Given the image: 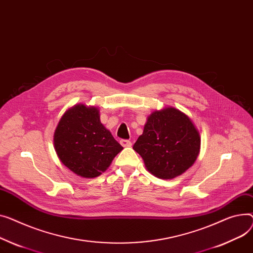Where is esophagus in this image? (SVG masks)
<instances>
[{"mask_svg":"<svg viewBox=\"0 0 253 253\" xmlns=\"http://www.w3.org/2000/svg\"><path fill=\"white\" fill-rule=\"evenodd\" d=\"M120 143H121V145L124 146V147H129V146H131V142H130L129 140H127V139H121V140H120Z\"/></svg>","mask_w":253,"mask_h":253,"instance_id":"esophagus-1","label":"esophagus"}]
</instances>
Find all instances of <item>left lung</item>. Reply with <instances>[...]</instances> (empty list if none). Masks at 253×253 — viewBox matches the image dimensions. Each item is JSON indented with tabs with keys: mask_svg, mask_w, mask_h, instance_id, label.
<instances>
[{
	"mask_svg": "<svg viewBox=\"0 0 253 253\" xmlns=\"http://www.w3.org/2000/svg\"><path fill=\"white\" fill-rule=\"evenodd\" d=\"M199 148V132L189 117L171 107L147 118L142 135L133 145L146 169L161 179H173L188 170Z\"/></svg>",
	"mask_w": 253,
	"mask_h": 253,
	"instance_id": "left-lung-1",
	"label": "left lung"
}]
</instances>
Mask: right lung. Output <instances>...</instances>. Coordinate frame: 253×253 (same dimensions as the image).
<instances>
[{
  "mask_svg": "<svg viewBox=\"0 0 253 253\" xmlns=\"http://www.w3.org/2000/svg\"><path fill=\"white\" fill-rule=\"evenodd\" d=\"M54 144L60 161L84 178H95L105 172L123 149L100 123L97 108L83 104L72 107L62 116Z\"/></svg>",
  "mask_w": 253,
  "mask_h": 253,
  "instance_id": "add662e5",
  "label": "right lung"
}]
</instances>
